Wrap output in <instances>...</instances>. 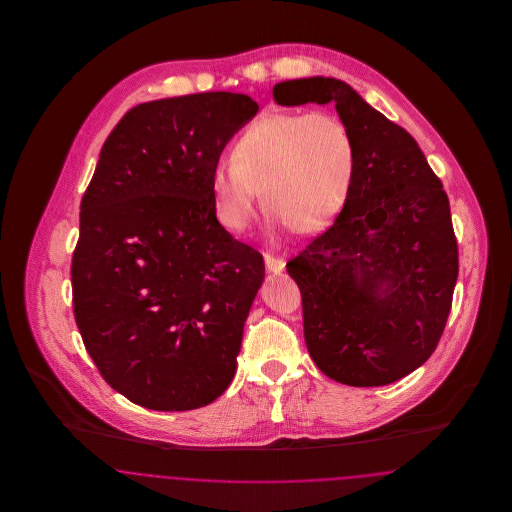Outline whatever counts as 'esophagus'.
Returning <instances> with one entry per match:
<instances>
[{"label": "esophagus", "mask_w": 512, "mask_h": 512, "mask_svg": "<svg viewBox=\"0 0 512 512\" xmlns=\"http://www.w3.org/2000/svg\"><path fill=\"white\" fill-rule=\"evenodd\" d=\"M265 265H267L268 272H272V274H280L286 268L284 259H276L272 255H265Z\"/></svg>", "instance_id": "esophagus-1"}]
</instances>
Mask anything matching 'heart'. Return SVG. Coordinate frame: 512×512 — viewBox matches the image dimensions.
Instances as JSON below:
<instances>
[{"mask_svg": "<svg viewBox=\"0 0 512 512\" xmlns=\"http://www.w3.org/2000/svg\"><path fill=\"white\" fill-rule=\"evenodd\" d=\"M357 147L347 122L330 111H270L232 147V163L211 172L220 226L247 230L259 190L276 224L317 232L340 213L353 188Z\"/></svg>", "mask_w": 512, "mask_h": 512, "instance_id": "heart-1", "label": "heart"}]
</instances>
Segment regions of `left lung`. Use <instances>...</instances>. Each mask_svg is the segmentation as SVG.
<instances>
[{
    "mask_svg": "<svg viewBox=\"0 0 512 512\" xmlns=\"http://www.w3.org/2000/svg\"><path fill=\"white\" fill-rule=\"evenodd\" d=\"M272 96L286 107L334 103L357 147L338 219L286 265L307 349L340 384L397 382L428 361L451 311L459 249L447 194L413 136L343 80H286Z\"/></svg>",
    "mask_w": 512,
    "mask_h": 512,
    "instance_id": "8db88e82",
    "label": "left lung"
}]
</instances>
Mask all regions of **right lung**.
I'll return each instance as SVG.
<instances>
[{
    "mask_svg": "<svg viewBox=\"0 0 512 512\" xmlns=\"http://www.w3.org/2000/svg\"><path fill=\"white\" fill-rule=\"evenodd\" d=\"M259 105L205 92L130 109L80 203L76 326L105 382L151 411H192L230 386L263 255L220 226L211 172Z\"/></svg>",
    "mask_w": 512,
    "mask_h": 512,
    "instance_id": "obj_1",
    "label": "right lung"
}]
</instances>
